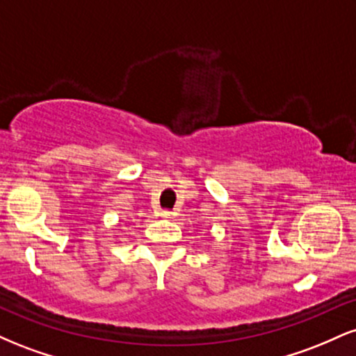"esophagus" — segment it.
Masks as SVG:
<instances>
[{
    "instance_id": "esophagus-1",
    "label": "esophagus",
    "mask_w": 356,
    "mask_h": 356,
    "mask_svg": "<svg viewBox=\"0 0 356 356\" xmlns=\"http://www.w3.org/2000/svg\"><path fill=\"white\" fill-rule=\"evenodd\" d=\"M170 216H172L170 211H161V218H170Z\"/></svg>"
}]
</instances>
